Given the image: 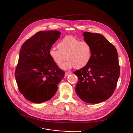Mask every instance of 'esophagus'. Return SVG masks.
<instances>
[{
  "mask_svg": "<svg viewBox=\"0 0 133 133\" xmlns=\"http://www.w3.org/2000/svg\"><path fill=\"white\" fill-rule=\"evenodd\" d=\"M71 72H66L64 75H65V76H68L71 75Z\"/></svg>",
  "mask_w": 133,
  "mask_h": 133,
  "instance_id": "esophagus-1",
  "label": "esophagus"
}]
</instances>
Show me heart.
Wrapping results in <instances>:
<instances>
[{"instance_id": "obj_1", "label": "heart", "mask_w": 133, "mask_h": 133, "mask_svg": "<svg viewBox=\"0 0 133 133\" xmlns=\"http://www.w3.org/2000/svg\"><path fill=\"white\" fill-rule=\"evenodd\" d=\"M57 50L51 48L49 55L53 61L57 66L61 64L66 59L67 61L60 67L68 70L76 67L81 69L88 65L92 56V48L86 41L80 40L72 36L64 37L57 44Z\"/></svg>"}]
</instances>
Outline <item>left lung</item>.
Listing matches in <instances>:
<instances>
[{
    "instance_id": "obj_1",
    "label": "left lung",
    "mask_w": 133,
    "mask_h": 133,
    "mask_svg": "<svg viewBox=\"0 0 133 133\" xmlns=\"http://www.w3.org/2000/svg\"><path fill=\"white\" fill-rule=\"evenodd\" d=\"M84 41L92 48L90 61L76 71L78 81L75 91L84 102L98 104L110 97L114 91L120 75L116 49L100 34L83 33Z\"/></svg>"
}]
</instances>
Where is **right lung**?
Instances as JSON below:
<instances>
[{"label": "right lung", "mask_w": 133, "mask_h": 133, "mask_svg": "<svg viewBox=\"0 0 133 133\" xmlns=\"http://www.w3.org/2000/svg\"><path fill=\"white\" fill-rule=\"evenodd\" d=\"M60 34L57 31L37 32L21 47L15 77L21 93L33 103L50 100L64 77L49 55Z\"/></svg>", "instance_id": "1"}]
</instances>
